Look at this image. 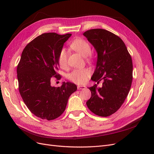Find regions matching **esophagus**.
Here are the masks:
<instances>
[{
    "instance_id": "34e87169",
    "label": "esophagus",
    "mask_w": 154,
    "mask_h": 154,
    "mask_svg": "<svg viewBox=\"0 0 154 154\" xmlns=\"http://www.w3.org/2000/svg\"><path fill=\"white\" fill-rule=\"evenodd\" d=\"M78 90H81V89H85V86L84 85H78Z\"/></svg>"
}]
</instances>
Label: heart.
<instances>
[{"mask_svg": "<svg viewBox=\"0 0 154 154\" xmlns=\"http://www.w3.org/2000/svg\"><path fill=\"white\" fill-rule=\"evenodd\" d=\"M71 48L83 57H85L87 60L91 58V45L85 40L82 38L74 40L71 44ZM67 57L68 54L66 49H63L60 51L58 57V63L61 68L66 69L67 67ZM90 74V71L87 68L74 69L69 74V79L74 83L81 85L86 82Z\"/></svg>", "mask_w": 154, "mask_h": 154, "instance_id": "heart-1", "label": "heart"}]
</instances>
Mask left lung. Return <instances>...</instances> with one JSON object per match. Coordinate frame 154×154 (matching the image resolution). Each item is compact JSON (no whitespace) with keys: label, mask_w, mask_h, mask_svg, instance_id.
Masks as SVG:
<instances>
[{"label":"left lung","mask_w":154,"mask_h":154,"mask_svg":"<svg viewBox=\"0 0 154 154\" xmlns=\"http://www.w3.org/2000/svg\"><path fill=\"white\" fill-rule=\"evenodd\" d=\"M97 53L95 71L91 80L103 81L102 87L88 88L91 98L87 101L89 110L99 116L115 113L127 97L132 82L131 56L121 38L103 29H92L83 32Z\"/></svg>","instance_id":"left-lung-1"}]
</instances>
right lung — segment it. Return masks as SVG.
I'll list each match as a JSON object with an SVG mask.
<instances>
[{
	"mask_svg": "<svg viewBox=\"0 0 154 154\" xmlns=\"http://www.w3.org/2000/svg\"><path fill=\"white\" fill-rule=\"evenodd\" d=\"M72 34L63 35L46 32L27 44L17 66L18 89L24 103L31 112L42 119L53 120L66 110L69 96L77 90L71 82L61 87L51 85L57 72L58 57L64 43Z\"/></svg>",
	"mask_w": 154,
	"mask_h": 154,
	"instance_id": "right-lung-1",
	"label": "right lung"
}]
</instances>
